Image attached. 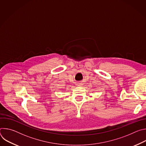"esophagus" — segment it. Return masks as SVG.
I'll use <instances>...</instances> for the list:
<instances>
[{"mask_svg":"<svg viewBox=\"0 0 146 146\" xmlns=\"http://www.w3.org/2000/svg\"><path fill=\"white\" fill-rule=\"evenodd\" d=\"M77 85H78V86H82V84H80H80H78Z\"/></svg>","mask_w":146,"mask_h":146,"instance_id":"obj_1","label":"esophagus"}]
</instances>
